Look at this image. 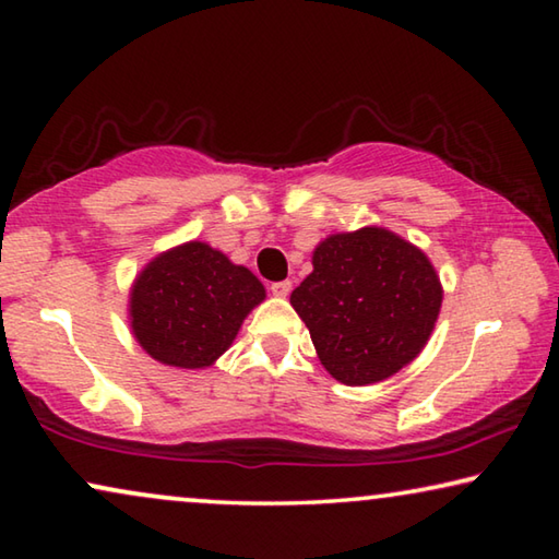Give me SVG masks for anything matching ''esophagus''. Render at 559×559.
<instances>
[{"instance_id":"34e87169","label":"esophagus","mask_w":559,"mask_h":559,"mask_svg":"<svg viewBox=\"0 0 559 559\" xmlns=\"http://www.w3.org/2000/svg\"><path fill=\"white\" fill-rule=\"evenodd\" d=\"M271 293H273V296H278V298H286L288 293H290V281H278V283H273V286H271Z\"/></svg>"}]
</instances>
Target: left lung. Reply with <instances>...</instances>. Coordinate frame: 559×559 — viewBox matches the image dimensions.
Segmentation results:
<instances>
[{
	"label": "left lung",
	"instance_id": "1",
	"mask_svg": "<svg viewBox=\"0 0 559 559\" xmlns=\"http://www.w3.org/2000/svg\"><path fill=\"white\" fill-rule=\"evenodd\" d=\"M443 300L427 253L384 226L330 234L290 293L320 365L347 386L382 382L419 357Z\"/></svg>",
	"mask_w": 559,
	"mask_h": 559
}]
</instances>
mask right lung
Returning <instances> with one entry per match:
<instances>
[{
  "label": "right lung",
  "instance_id": "1",
  "mask_svg": "<svg viewBox=\"0 0 559 559\" xmlns=\"http://www.w3.org/2000/svg\"><path fill=\"white\" fill-rule=\"evenodd\" d=\"M266 288L253 273L206 241L173 246L147 263L130 286L132 337L159 365L212 367Z\"/></svg>",
  "mask_w": 559,
  "mask_h": 559
}]
</instances>
